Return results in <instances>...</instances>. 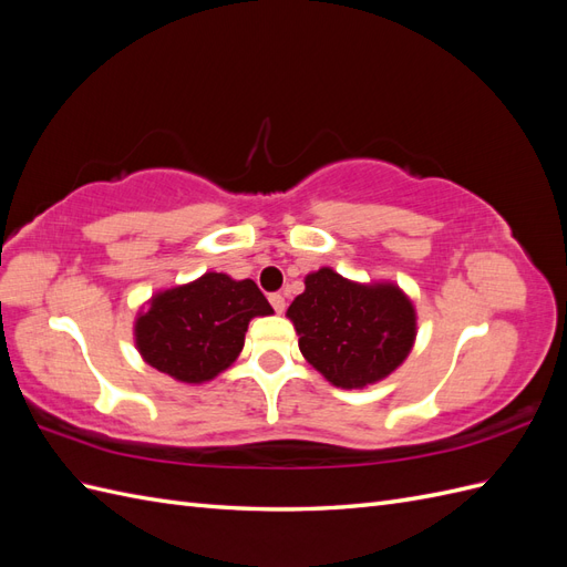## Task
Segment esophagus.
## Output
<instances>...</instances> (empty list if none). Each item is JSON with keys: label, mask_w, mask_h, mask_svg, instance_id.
I'll return each mask as SVG.
<instances>
[{"label": "esophagus", "mask_w": 567, "mask_h": 567, "mask_svg": "<svg viewBox=\"0 0 567 567\" xmlns=\"http://www.w3.org/2000/svg\"><path fill=\"white\" fill-rule=\"evenodd\" d=\"M269 302H271V307H274V310H277L279 315L286 310V298H284L281 293H271V296H269Z\"/></svg>", "instance_id": "1"}]
</instances>
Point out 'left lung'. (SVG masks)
<instances>
[{
    "instance_id": "obj_1",
    "label": "left lung",
    "mask_w": 567,
    "mask_h": 567,
    "mask_svg": "<svg viewBox=\"0 0 567 567\" xmlns=\"http://www.w3.org/2000/svg\"><path fill=\"white\" fill-rule=\"evenodd\" d=\"M286 317L302 357L326 381L362 390L402 367L416 340V307L392 281H352L331 267L305 277Z\"/></svg>"
}]
</instances>
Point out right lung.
<instances>
[{
    "label": "right lung",
    "mask_w": 567,
    "mask_h": 567,
    "mask_svg": "<svg viewBox=\"0 0 567 567\" xmlns=\"http://www.w3.org/2000/svg\"><path fill=\"white\" fill-rule=\"evenodd\" d=\"M274 315L252 279L229 274L163 288L136 312L134 346L144 362L177 383L200 385L227 371L241 354L248 323Z\"/></svg>",
    "instance_id": "1"
}]
</instances>
